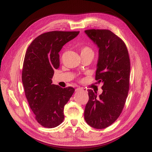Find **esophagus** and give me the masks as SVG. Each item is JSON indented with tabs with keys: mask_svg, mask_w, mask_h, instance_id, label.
Instances as JSON below:
<instances>
[{
	"mask_svg": "<svg viewBox=\"0 0 152 152\" xmlns=\"http://www.w3.org/2000/svg\"><path fill=\"white\" fill-rule=\"evenodd\" d=\"M76 91H84V92H86L87 90L85 88H77L76 89Z\"/></svg>",
	"mask_w": 152,
	"mask_h": 152,
	"instance_id": "esophagus-1",
	"label": "esophagus"
}]
</instances>
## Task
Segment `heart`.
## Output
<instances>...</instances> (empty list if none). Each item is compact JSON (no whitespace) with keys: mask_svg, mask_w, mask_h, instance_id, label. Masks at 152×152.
Masks as SVG:
<instances>
[{"mask_svg":"<svg viewBox=\"0 0 152 152\" xmlns=\"http://www.w3.org/2000/svg\"><path fill=\"white\" fill-rule=\"evenodd\" d=\"M81 56H89L93 58L94 56V52L88 46L83 47L81 48Z\"/></svg>","mask_w":152,"mask_h":152,"instance_id":"obj_1","label":"heart"}]
</instances>
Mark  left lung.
<instances>
[{"label": "left lung", "instance_id": "8db88e82", "mask_svg": "<svg viewBox=\"0 0 152 152\" xmlns=\"http://www.w3.org/2000/svg\"><path fill=\"white\" fill-rule=\"evenodd\" d=\"M85 33L99 48L95 80L103 91L88 90L89 100L85 110L86 123L95 129L110 126L121 115L129 88L130 60L124 42L108 30H88Z\"/></svg>", "mask_w": 152, "mask_h": 152}]
</instances>
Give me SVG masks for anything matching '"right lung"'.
<instances>
[{
    "instance_id": "right-lung-1",
    "label": "right lung",
    "mask_w": 152,
    "mask_h": 152,
    "mask_svg": "<svg viewBox=\"0 0 152 152\" xmlns=\"http://www.w3.org/2000/svg\"><path fill=\"white\" fill-rule=\"evenodd\" d=\"M79 33H43L31 43L26 52L22 71L24 92L36 120L45 128H53L62 123L64 105L75 92L72 87L62 88L52 84V78L60 66L58 52Z\"/></svg>"
}]
</instances>
